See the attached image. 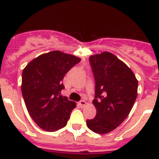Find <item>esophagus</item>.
I'll use <instances>...</instances> for the list:
<instances>
[{
    "instance_id": "34e87169",
    "label": "esophagus",
    "mask_w": 159,
    "mask_h": 159,
    "mask_svg": "<svg viewBox=\"0 0 159 159\" xmlns=\"http://www.w3.org/2000/svg\"><path fill=\"white\" fill-rule=\"evenodd\" d=\"M78 104H79V105H80V106L81 107V108H84V107L85 106V105H86V104H87V103H86V102H85V101H84V100H81V101H80V102H79V103H78Z\"/></svg>"
}]
</instances>
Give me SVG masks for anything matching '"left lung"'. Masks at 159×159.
Segmentation results:
<instances>
[{"mask_svg": "<svg viewBox=\"0 0 159 159\" xmlns=\"http://www.w3.org/2000/svg\"><path fill=\"white\" fill-rule=\"evenodd\" d=\"M89 61L95 80L92 103L97 114L86 124L97 134H106L129 115L138 95V80L122 61L108 51L90 56Z\"/></svg>", "mask_w": 159, "mask_h": 159, "instance_id": "left-lung-1", "label": "left lung"}]
</instances>
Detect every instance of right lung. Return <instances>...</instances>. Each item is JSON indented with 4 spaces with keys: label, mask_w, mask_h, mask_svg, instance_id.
<instances>
[{
    "label": "right lung",
    "mask_w": 159,
    "mask_h": 159,
    "mask_svg": "<svg viewBox=\"0 0 159 159\" xmlns=\"http://www.w3.org/2000/svg\"><path fill=\"white\" fill-rule=\"evenodd\" d=\"M81 61L60 51L41 54L22 72L21 91L28 113L41 129L55 131L67 125L76 103L61 94L65 74Z\"/></svg>",
    "instance_id": "add662e5"
}]
</instances>
